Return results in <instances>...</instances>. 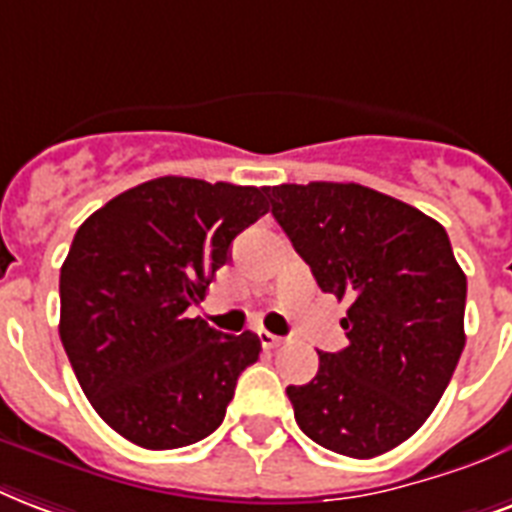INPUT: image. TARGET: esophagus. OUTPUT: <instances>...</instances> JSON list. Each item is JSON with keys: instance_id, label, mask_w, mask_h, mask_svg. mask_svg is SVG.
I'll return each mask as SVG.
<instances>
[{"instance_id": "obj_1", "label": "esophagus", "mask_w": 512, "mask_h": 512, "mask_svg": "<svg viewBox=\"0 0 512 512\" xmlns=\"http://www.w3.org/2000/svg\"><path fill=\"white\" fill-rule=\"evenodd\" d=\"M259 339H261V344L267 347V350H275V347H280V344H283V336L269 334V331H261Z\"/></svg>"}]
</instances>
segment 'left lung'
<instances>
[{
	"label": "left lung",
	"instance_id": "obj_1",
	"mask_svg": "<svg viewBox=\"0 0 512 512\" xmlns=\"http://www.w3.org/2000/svg\"><path fill=\"white\" fill-rule=\"evenodd\" d=\"M272 216L326 293L347 301L350 344L318 352L288 400L301 433L355 459L417 433L465 350L467 277L449 235L414 205L360 184H280Z\"/></svg>",
	"mask_w": 512,
	"mask_h": 512
}]
</instances>
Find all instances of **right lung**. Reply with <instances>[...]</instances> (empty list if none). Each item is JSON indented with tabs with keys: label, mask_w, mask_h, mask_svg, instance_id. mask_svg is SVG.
I'll list each match as a JSON object with an SVG mask.
<instances>
[{
	"label": "right lung",
	"mask_w": 512,
	"mask_h": 512,
	"mask_svg": "<svg viewBox=\"0 0 512 512\" xmlns=\"http://www.w3.org/2000/svg\"><path fill=\"white\" fill-rule=\"evenodd\" d=\"M267 186L162 176L117 194L77 229L61 267V342L98 417L144 449H181L224 422L259 336L186 312L205 299Z\"/></svg>",
	"instance_id": "right-lung-1"
}]
</instances>
